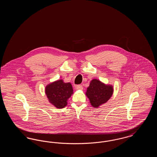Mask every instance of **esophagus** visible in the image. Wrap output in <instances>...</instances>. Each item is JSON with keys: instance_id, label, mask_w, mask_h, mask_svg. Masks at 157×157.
<instances>
[{"instance_id": "34e87169", "label": "esophagus", "mask_w": 157, "mask_h": 157, "mask_svg": "<svg viewBox=\"0 0 157 157\" xmlns=\"http://www.w3.org/2000/svg\"><path fill=\"white\" fill-rule=\"evenodd\" d=\"M76 89L78 90H83V87H82L81 85H76Z\"/></svg>"}]
</instances>
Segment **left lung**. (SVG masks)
Here are the masks:
<instances>
[{
    "mask_svg": "<svg viewBox=\"0 0 157 157\" xmlns=\"http://www.w3.org/2000/svg\"><path fill=\"white\" fill-rule=\"evenodd\" d=\"M113 92L112 85L105 84L98 79H94L90 82L85 94L91 105L94 108H98L111 98Z\"/></svg>",
    "mask_w": 157,
    "mask_h": 157,
    "instance_id": "left-lung-1",
    "label": "left lung"
}]
</instances>
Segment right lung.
<instances>
[{"instance_id": "obj_1", "label": "right lung", "mask_w": 157, "mask_h": 157, "mask_svg": "<svg viewBox=\"0 0 157 157\" xmlns=\"http://www.w3.org/2000/svg\"><path fill=\"white\" fill-rule=\"evenodd\" d=\"M72 86L70 82H65L59 79L48 84L45 92L49 103L58 109L65 108L67 100L74 94Z\"/></svg>"}]
</instances>
